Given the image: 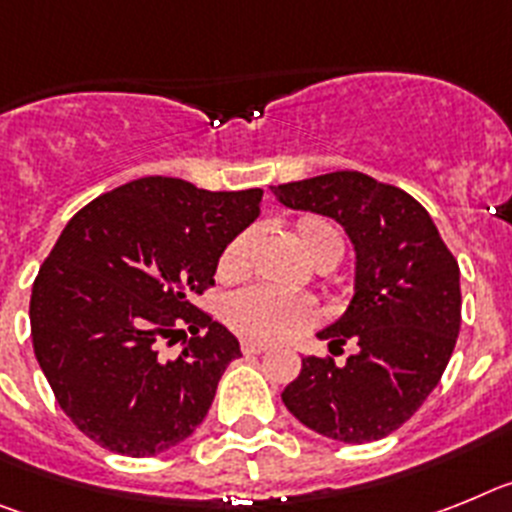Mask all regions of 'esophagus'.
Instances as JSON below:
<instances>
[{
  "mask_svg": "<svg viewBox=\"0 0 512 512\" xmlns=\"http://www.w3.org/2000/svg\"><path fill=\"white\" fill-rule=\"evenodd\" d=\"M268 348L265 342H257V340H242V353L244 355H257L262 353V350Z\"/></svg>",
  "mask_w": 512,
  "mask_h": 512,
  "instance_id": "obj_1",
  "label": "esophagus"
}]
</instances>
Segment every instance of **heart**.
I'll list each match as a JSON object with an SVG mask.
<instances>
[{
    "label": "heart",
    "instance_id": "b5f03b06",
    "mask_svg": "<svg viewBox=\"0 0 512 512\" xmlns=\"http://www.w3.org/2000/svg\"><path fill=\"white\" fill-rule=\"evenodd\" d=\"M301 247L306 255L317 262L324 255H342L340 231L327 221L304 219L296 226ZM252 234L242 231L231 239L219 257L221 278H237L247 270L250 260ZM317 317V309L304 296L275 291L268 286L244 288V291L229 296L224 304V319L231 330L239 332L247 340H281L291 332L301 330L311 319Z\"/></svg>",
    "mask_w": 512,
    "mask_h": 512
}]
</instances>
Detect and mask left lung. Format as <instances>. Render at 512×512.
Here are the masks:
<instances>
[{
  "label": "left lung",
  "mask_w": 512,
  "mask_h": 512,
  "mask_svg": "<svg viewBox=\"0 0 512 512\" xmlns=\"http://www.w3.org/2000/svg\"><path fill=\"white\" fill-rule=\"evenodd\" d=\"M283 206L337 221L355 250L353 299L317 332L348 361L306 355L283 404L340 443L386 438L410 420L446 371L461 327L459 262L430 213L394 185L342 170L270 188Z\"/></svg>",
  "instance_id": "1"
}]
</instances>
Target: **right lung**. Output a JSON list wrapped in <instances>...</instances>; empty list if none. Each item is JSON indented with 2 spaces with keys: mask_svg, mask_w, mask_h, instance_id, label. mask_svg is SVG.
Returning a JSON list of instances; mask_svg holds the SVG:
<instances>
[{
  "mask_svg": "<svg viewBox=\"0 0 512 512\" xmlns=\"http://www.w3.org/2000/svg\"><path fill=\"white\" fill-rule=\"evenodd\" d=\"M262 190L211 193L177 177H141L100 195L61 231L30 296L38 366L71 422L113 453L157 456L208 415L239 340L193 293L260 216ZM194 337L177 359L156 342L176 322Z\"/></svg>",
  "mask_w": 512,
  "mask_h": 512,
  "instance_id": "right-lung-1",
  "label": "right lung"
}]
</instances>
